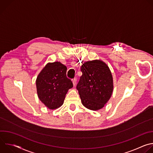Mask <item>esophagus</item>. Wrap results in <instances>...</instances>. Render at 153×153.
<instances>
[{
	"mask_svg": "<svg viewBox=\"0 0 153 153\" xmlns=\"http://www.w3.org/2000/svg\"><path fill=\"white\" fill-rule=\"evenodd\" d=\"M76 81H77V80H76V78H74V79H73L72 80L73 84V85H74V86H75V85H76Z\"/></svg>",
	"mask_w": 153,
	"mask_h": 153,
	"instance_id": "1",
	"label": "esophagus"
}]
</instances>
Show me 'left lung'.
Segmentation results:
<instances>
[{
	"label": "left lung",
	"mask_w": 153,
	"mask_h": 153,
	"mask_svg": "<svg viewBox=\"0 0 153 153\" xmlns=\"http://www.w3.org/2000/svg\"><path fill=\"white\" fill-rule=\"evenodd\" d=\"M82 75L77 89L82 105L88 110L102 109L111 97L113 79L108 65L101 60L84 62L80 68Z\"/></svg>",
	"instance_id": "obj_1"
}]
</instances>
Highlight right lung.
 I'll list each match as a JSON object with an SVG mask.
<instances>
[{
	"label": "right lung",
	"instance_id": "right-lung-1",
	"mask_svg": "<svg viewBox=\"0 0 153 153\" xmlns=\"http://www.w3.org/2000/svg\"><path fill=\"white\" fill-rule=\"evenodd\" d=\"M67 68L60 62L48 63L38 74L36 84L40 100L50 110L60 107L68 91L73 86L67 77Z\"/></svg>",
	"mask_w": 153,
	"mask_h": 153
}]
</instances>
